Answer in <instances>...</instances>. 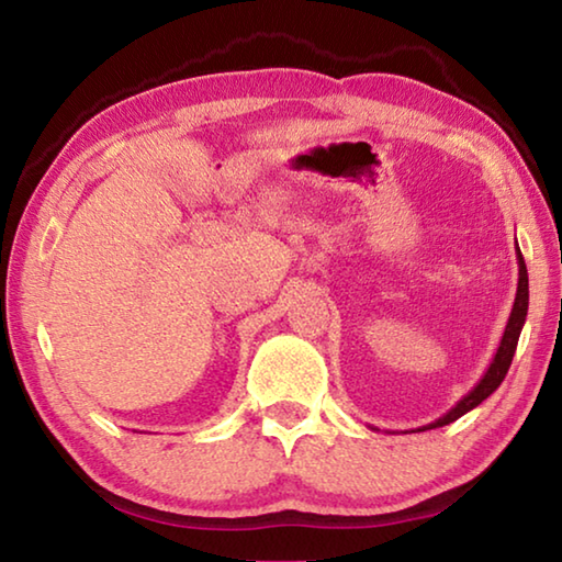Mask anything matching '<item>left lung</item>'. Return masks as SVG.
Listing matches in <instances>:
<instances>
[{"instance_id":"8db88e82","label":"left lung","mask_w":562,"mask_h":562,"mask_svg":"<svg viewBox=\"0 0 562 562\" xmlns=\"http://www.w3.org/2000/svg\"><path fill=\"white\" fill-rule=\"evenodd\" d=\"M518 245V243H516ZM518 255V290H516V302H513V310H510V317H508V325L506 331H503L501 337V345L496 349V355H493L491 364L486 369V374L479 379V384H475L469 394H465L459 404H456L451 412H446L441 418H436V422L426 424V426H418L414 431H429V429H439V426H446L456 422V418H461L463 414H469L471 408L479 406L481 402H486V398L496 392L501 386L503 379L508 374V367L513 361V355H516V347H518V337H520V329L526 325V317H528V270H526V262H522V255L520 250Z\"/></svg>"}]
</instances>
